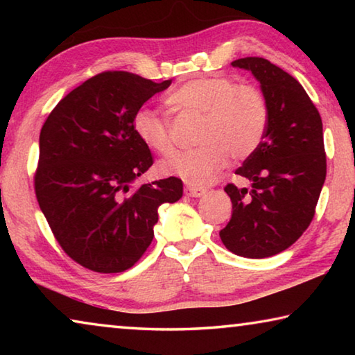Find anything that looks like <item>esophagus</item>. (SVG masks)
Here are the masks:
<instances>
[{
	"mask_svg": "<svg viewBox=\"0 0 355 355\" xmlns=\"http://www.w3.org/2000/svg\"><path fill=\"white\" fill-rule=\"evenodd\" d=\"M184 194L189 196V197H202L207 194V189L205 188H197V186H186L184 188Z\"/></svg>",
	"mask_w": 355,
	"mask_h": 355,
	"instance_id": "34e87169",
	"label": "esophagus"
}]
</instances>
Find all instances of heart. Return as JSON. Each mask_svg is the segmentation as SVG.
<instances>
[{
	"label": "heart",
	"mask_w": 355,
	"mask_h": 355,
	"mask_svg": "<svg viewBox=\"0 0 355 355\" xmlns=\"http://www.w3.org/2000/svg\"><path fill=\"white\" fill-rule=\"evenodd\" d=\"M169 103L203 116L197 133L200 146L173 153L159 163L163 175L178 177L189 184L211 182L224 169L228 156L243 161L254 155L268 128V105L261 92L225 76L186 81L169 95ZM131 125L144 146L163 155L172 150L169 122L156 110L139 107Z\"/></svg>",
	"instance_id": "b5f03b06"
}]
</instances>
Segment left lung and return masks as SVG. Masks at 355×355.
<instances>
[{
    "label": "left lung",
    "mask_w": 355,
    "mask_h": 355,
    "mask_svg": "<svg viewBox=\"0 0 355 355\" xmlns=\"http://www.w3.org/2000/svg\"><path fill=\"white\" fill-rule=\"evenodd\" d=\"M232 65L260 83L268 128L261 146L236 169L250 191L224 188L233 211L219 236L233 254L266 258L296 243L313 219L326 180L322 122L296 78L268 59L243 58Z\"/></svg>",
    "instance_id": "8db88e82"
}]
</instances>
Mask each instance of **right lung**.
<instances>
[{"label": "right lung", "instance_id": "right-lung-1", "mask_svg": "<svg viewBox=\"0 0 355 355\" xmlns=\"http://www.w3.org/2000/svg\"><path fill=\"white\" fill-rule=\"evenodd\" d=\"M171 83L103 71L65 95L40 130L39 207L65 254L91 271L133 266L152 243L159 205L182 199L175 177L133 186L153 164L133 116Z\"/></svg>", "mask_w": 355, "mask_h": 355}]
</instances>
